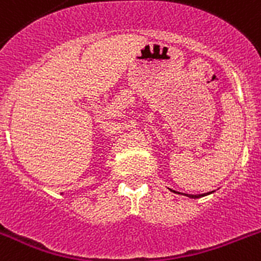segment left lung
Masks as SVG:
<instances>
[{"label": "left lung", "instance_id": "obj_1", "mask_svg": "<svg viewBox=\"0 0 261 261\" xmlns=\"http://www.w3.org/2000/svg\"><path fill=\"white\" fill-rule=\"evenodd\" d=\"M187 196H188V195H187ZM200 196H201V195H199V196H196V195H195V196H191V197H200Z\"/></svg>", "mask_w": 261, "mask_h": 261}]
</instances>
